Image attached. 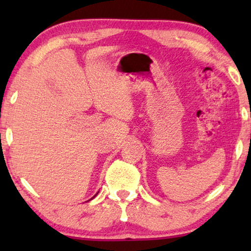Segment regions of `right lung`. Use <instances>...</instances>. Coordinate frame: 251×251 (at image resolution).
I'll list each match as a JSON object with an SVG mask.
<instances>
[{
  "mask_svg": "<svg viewBox=\"0 0 251 251\" xmlns=\"http://www.w3.org/2000/svg\"><path fill=\"white\" fill-rule=\"evenodd\" d=\"M94 198H95V197H94Z\"/></svg>",
  "mask_w": 251,
  "mask_h": 251,
  "instance_id": "obj_1",
  "label": "right lung"
}]
</instances>
